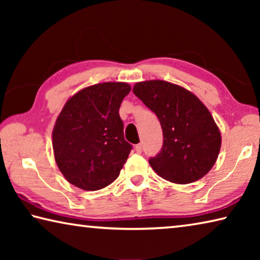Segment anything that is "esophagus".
<instances>
[{"label": "esophagus", "mask_w": 260, "mask_h": 260, "mask_svg": "<svg viewBox=\"0 0 260 260\" xmlns=\"http://www.w3.org/2000/svg\"><path fill=\"white\" fill-rule=\"evenodd\" d=\"M135 150H136V152H139V153L142 152V144H136Z\"/></svg>", "instance_id": "1"}]
</instances>
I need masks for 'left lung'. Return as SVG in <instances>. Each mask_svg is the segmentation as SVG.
Returning a JSON list of instances; mask_svg holds the SVG:
<instances>
[{
	"mask_svg": "<svg viewBox=\"0 0 260 260\" xmlns=\"http://www.w3.org/2000/svg\"><path fill=\"white\" fill-rule=\"evenodd\" d=\"M133 93L161 125L164 142L159 153L149 159L152 170L179 184L203 178L221 147V134L208 108L183 87L162 80L135 83Z\"/></svg>",
	"mask_w": 260,
	"mask_h": 260,
	"instance_id": "left-lung-1",
	"label": "left lung"
}]
</instances>
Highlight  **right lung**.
I'll return each mask as SVG.
<instances>
[{
    "mask_svg": "<svg viewBox=\"0 0 260 260\" xmlns=\"http://www.w3.org/2000/svg\"><path fill=\"white\" fill-rule=\"evenodd\" d=\"M131 86L103 82L78 91L65 103L52 131L56 164L70 183L99 190L118 178L132 144L124 139L119 108Z\"/></svg>",
    "mask_w": 260,
    "mask_h": 260,
    "instance_id": "add662e5",
    "label": "right lung"
}]
</instances>
